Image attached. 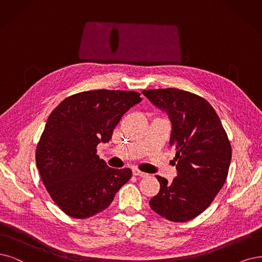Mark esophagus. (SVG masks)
Returning a JSON list of instances; mask_svg holds the SVG:
<instances>
[{"label": "esophagus", "instance_id": "obj_1", "mask_svg": "<svg viewBox=\"0 0 262 262\" xmlns=\"http://www.w3.org/2000/svg\"><path fill=\"white\" fill-rule=\"evenodd\" d=\"M133 175L134 176H139V177H147L148 173L142 172V171H140L138 169H133Z\"/></svg>", "mask_w": 262, "mask_h": 262}]
</instances>
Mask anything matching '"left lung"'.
Returning <instances> with one entry per match:
<instances>
[{"instance_id":"1","label":"left lung","mask_w":262,"mask_h":262,"mask_svg":"<svg viewBox=\"0 0 262 262\" xmlns=\"http://www.w3.org/2000/svg\"><path fill=\"white\" fill-rule=\"evenodd\" d=\"M142 94L171 122L169 144L176 149L177 177L157 176L160 192L149 204L173 222L199 216L214 201L228 177L232 150L218 114L202 97L177 89Z\"/></svg>"}]
</instances>
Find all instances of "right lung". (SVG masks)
Returning <instances> with one entry per match:
<instances>
[{"label": "right lung", "instance_id": "obj_1", "mask_svg": "<svg viewBox=\"0 0 262 262\" xmlns=\"http://www.w3.org/2000/svg\"><path fill=\"white\" fill-rule=\"evenodd\" d=\"M139 93L98 90L68 97L48 116L37 143L36 166L51 198L72 218L92 217L108 208L132 177L129 168H111L97 156Z\"/></svg>", "mask_w": 262, "mask_h": 262}]
</instances>
